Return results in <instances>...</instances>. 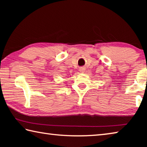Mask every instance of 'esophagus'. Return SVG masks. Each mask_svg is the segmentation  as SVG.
Instances as JSON below:
<instances>
[{
  "instance_id": "1",
  "label": "esophagus",
  "mask_w": 147,
  "mask_h": 147,
  "mask_svg": "<svg viewBox=\"0 0 147 147\" xmlns=\"http://www.w3.org/2000/svg\"><path fill=\"white\" fill-rule=\"evenodd\" d=\"M80 71L81 73H84V71H85V69H84V67H81L80 69Z\"/></svg>"
}]
</instances>
